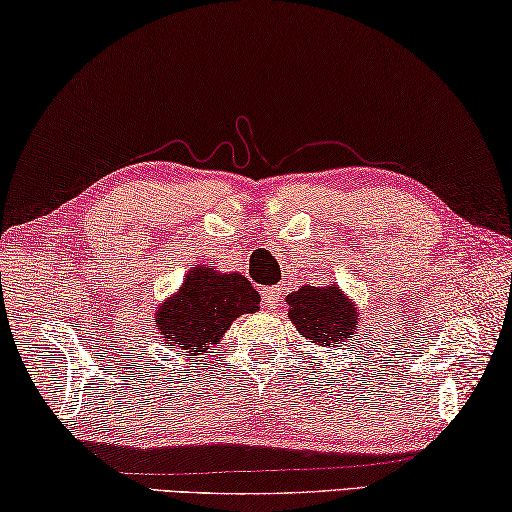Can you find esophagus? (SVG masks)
<instances>
[{
    "mask_svg": "<svg viewBox=\"0 0 512 512\" xmlns=\"http://www.w3.org/2000/svg\"><path fill=\"white\" fill-rule=\"evenodd\" d=\"M262 298H264V305L269 307V310H275V307L280 305V287H266L262 291Z\"/></svg>",
    "mask_w": 512,
    "mask_h": 512,
    "instance_id": "34e87169",
    "label": "esophagus"
}]
</instances>
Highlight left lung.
<instances>
[{"mask_svg": "<svg viewBox=\"0 0 512 512\" xmlns=\"http://www.w3.org/2000/svg\"><path fill=\"white\" fill-rule=\"evenodd\" d=\"M285 300L289 305V321L314 346L335 348L348 342L355 337L362 321L355 300L348 298L339 285H303L298 291H291Z\"/></svg>", "mask_w": 512, "mask_h": 512, "instance_id": "8db88e82", "label": "left lung"}]
</instances>
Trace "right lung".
I'll use <instances>...</instances> for the list:
<instances>
[{
    "mask_svg": "<svg viewBox=\"0 0 512 512\" xmlns=\"http://www.w3.org/2000/svg\"><path fill=\"white\" fill-rule=\"evenodd\" d=\"M259 300L246 275L193 264L180 289L154 310V330L168 351L209 355L241 314L259 310Z\"/></svg>",
    "mask_w": 512,
    "mask_h": 512,
    "instance_id": "1",
    "label": "right lung"
}]
</instances>
